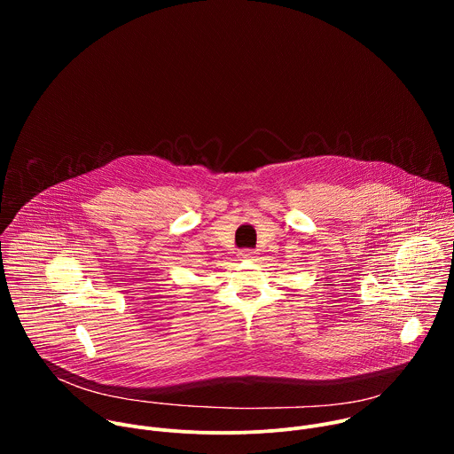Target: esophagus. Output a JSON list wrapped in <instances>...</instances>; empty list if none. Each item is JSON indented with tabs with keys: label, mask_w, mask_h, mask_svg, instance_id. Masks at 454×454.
I'll list each match as a JSON object with an SVG mask.
<instances>
[{
	"label": "esophagus",
	"mask_w": 454,
	"mask_h": 454,
	"mask_svg": "<svg viewBox=\"0 0 454 454\" xmlns=\"http://www.w3.org/2000/svg\"><path fill=\"white\" fill-rule=\"evenodd\" d=\"M254 251H251V249H244V251H240L239 253V258H240V261H253V258H254Z\"/></svg>",
	"instance_id": "obj_1"
}]
</instances>
